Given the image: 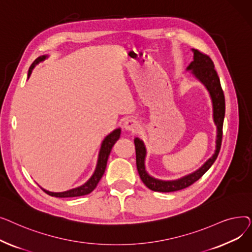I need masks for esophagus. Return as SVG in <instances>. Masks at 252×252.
<instances>
[{
	"instance_id": "esophagus-1",
	"label": "esophagus",
	"mask_w": 252,
	"mask_h": 252,
	"mask_svg": "<svg viewBox=\"0 0 252 252\" xmlns=\"http://www.w3.org/2000/svg\"><path fill=\"white\" fill-rule=\"evenodd\" d=\"M124 127H125L126 130L130 131V133L135 134V133H137L138 129L140 128V124L136 121V119L129 118V119H126V121H125Z\"/></svg>"
}]
</instances>
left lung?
<instances>
[{
	"instance_id": "8db88e82",
	"label": "left lung",
	"mask_w": 252,
	"mask_h": 252,
	"mask_svg": "<svg viewBox=\"0 0 252 252\" xmlns=\"http://www.w3.org/2000/svg\"><path fill=\"white\" fill-rule=\"evenodd\" d=\"M193 52V61L187 67V71H190L191 74L199 81L208 91L209 96L213 103V116L214 123L217 126V139H216V150L210 158L193 173L184 176L177 180L164 181L156 179L150 176L145 166V160H146L147 149L144 142L140 138H135L134 143L136 147V161L138 173L142 182L146 186L156 192H174L179 191L189 187L190 185L199 180L206 171L214 164L219 152L220 150L221 138H222V125L224 118V95L222 89L220 87V77L215 69V64L209 58V56L203 54L198 50L192 49Z\"/></svg>"
}]
</instances>
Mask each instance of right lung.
<instances>
[{"label":"right lung","instance_id":"1","mask_svg":"<svg viewBox=\"0 0 252 252\" xmlns=\"http://www.w3.org/2000/svg\"><path fill=\"white\" fill-rule=\"evenodd\" d=\"M47 58H48L47 55H43L41 57H38L32 64V66L30 67V70H29V73H28V78H30L33 68L35 67V65H37L39 62L44 61ZM121 133H122V129H121V127H118V128H115L114 130H112L109 135H107L104 138V140L102 141V144H101V148H100L99 155H98V161H97V165H96L94 174H93L92 177L84 185H82V186H78L76 188L64 191V192H51V191H48V190L42 188L41 186L39 187H41V189L44 192H46L47 194H49L50 196L59 197V198L77 197V196H84V195L90 194L93 190L97 187L99 181L103 177V175L105 173L106 165H107V160H108L109 154L111 152V149L113 147V145L116 143V141L119 139V137H121Z\"/></svg>","mask_w":252,"mask_h":252}]
</instances>
